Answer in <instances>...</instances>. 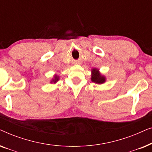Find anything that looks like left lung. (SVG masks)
<instances>
[{
    "label": "left lung",
    "mask_w": 152,
    "mask_h": 152,
    "mask_svg": "<svg viewBox=\"0 0 152 152\" xmlns=\"http://www.w3.org/2000/svg\"><path fill=\"white\" fill-rule=\"evenodd\" d=\"M91 72H92V74H91V81L93 82L96 83V84H103V83L105 82V77L102 75L100 72H99L98 69L93 68Z\"/></svg>",
    "instance_id": "1"
}]
</instances>
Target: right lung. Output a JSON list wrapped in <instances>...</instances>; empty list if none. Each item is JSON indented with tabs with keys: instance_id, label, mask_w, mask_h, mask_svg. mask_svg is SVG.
I'll list each match as a JSON object with an SVG mask.
<instances>
[{
	"instance_id": "right-lung-1",
	"label": "right lung",
	"mask_w": 152,
	"mask_h": 152,
	"mask_svg": "<svg viewBox=\"0 0 152 152\" xmlns=\"http://www.w3.org/2000/svg\"><path fill=\"white\" fill-rule=\"evenodd\" d=\"M59 76H57V75H55L54 76V79H53V80H52L51 83H56L58 80H59Z\"/></svg>"
}]
</instances>
